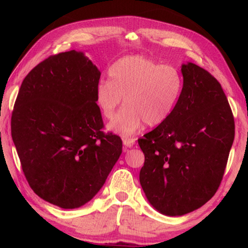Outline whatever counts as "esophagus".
Returning a JSON list of instances; mask_svg holds the SVG:
<instances>
[{
  "mask_svg": "<svg viewBox=\"0 0 248 248\" xmlns=\"http://www.w3.org/2000/svg\"><path fill=\"white\" fill-rule=\"evenodd\" d=\"M134 144H135L134 139H124V151H127L128 148L133 147Z\"/></svg>",
  "mask_w": 248,
  "mask_h": 248,
  "instance_id": "esophagus-1",
  "label": "esophagus"
}]
</instances>
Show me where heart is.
Wrapping results in <instances>:
<instances>
[{
    "label": "heart",
    "instance_id": "obj_1",
    "mask_svg": "<svg viewBox=\"0 0 248 248\" xmlns=\"http://www.w3.org/2000/svg\"><path fill=\"white\" fill-rule=\"evenodd\" d=\"M108 80L96 87L94 100L105 119H112L123 101L125 107L109 124V129L131 135L143 124L155 127L164 123L175 108L183 87L177 67L161 65L143 55L121 57L110 66Z\"/></svg>",
    "mask_w": 248,
    "mask_h": 248
}]
</instances>
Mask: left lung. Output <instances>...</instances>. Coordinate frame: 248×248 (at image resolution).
I'll use <instances>...</instances> for the list:
<instances>
[{
	"label": "left lung",
	"mask_w": 248,
	"mask_h": 248,
	"mask_svg": "<svg viewBox=\"0 0 248 248\" xmlns=\"http://www.w3.org/2000/svg\"><path fill=\"white\" fill-rule=\"evenodd\" d=\"M183 87L164 123L139 139L145 155L140 182L157 211L180 217L219 187L234 140V118L219 82L193 62L182 65Z\"/></svg>",
	"instance_id": "8db88e82"
}]
</instances>
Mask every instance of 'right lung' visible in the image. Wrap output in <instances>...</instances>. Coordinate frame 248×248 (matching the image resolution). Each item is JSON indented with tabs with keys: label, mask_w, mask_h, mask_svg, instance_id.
Listing matches in <instances>:
<instances>
[{
	"label": "right lung",
	"mask_w": 248,
	"mask_h": 248,
	"mask_svg": "<svg viewBox=\"0 0 248 248\" xmlns=\"http://www.w3.org/2000/svg\"><path fill=\"white\" fill-rule=\"evenodd\" d=\"M100 76L81 52L51 55L24 78L14 105L12 136L26 180L62 209L89 202L123 152L119 136L103 132Z\"/></svg>",
	"instance_id": "obj_1"
}]
</instances>
